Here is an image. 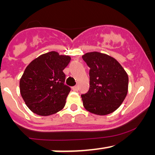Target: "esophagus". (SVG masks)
Wrapping results in <instances>:
<instances>
[{"label":"esophagus","instance_id":"esophagus-1","mask_svg":"<svg viewBox=\"0 0 155 155\" xmlns=\"http://www.w3.org/2000/svg\"><path fill=\"white\" fill-rule=\"evenodd\" d=\"M73 91H78V86H74V87H73Z\"/></svg>","mask_w":155,"mask_h":155}]
</instances>
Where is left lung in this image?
Instances as JSON below:
<instances>
[{
	"label": "left lung",
	"instance_id": "left-lung-1",
	"mask_svg": "<svg viewBox=\"0 0 155 155\" xmlns=\"http://www.w3.org/2000/svg\"><path fill=\"white\" fill-rule=\"evenodd\" d=\"M82 59L90 68V87L81 95L84 107L96 115L112 113L121 106L127 94L125 70L115 58L97 51L86 53Z\"/></svg>",
	"mask_w": 155,
	"mask_h": 155
}]
</instances>
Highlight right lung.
<instances>
[{
	"instance_id": "add662e5",
	"label": "right lung",
	"mask_w": 155,
	"mask_h": 155,
	"mask_svg": "<svg viewBox=\"0 0 155 155\" xmlns=\"http://www.w3.org/2000/svg\"><path fill=\"white\" fill-rule=\"evenodd\" d=\"M70 59V56L50 51L28 65L20 79V93L34 113L47 116L64 107L70 87L64 84L63 70Z\"/></svg>"
}]
</instances>
